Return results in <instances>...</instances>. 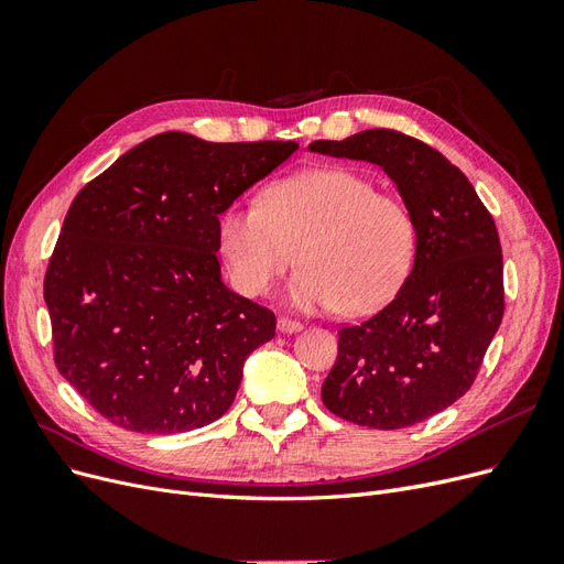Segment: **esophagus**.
Wrapping results in <instances>:
<instances>
[{"label": "esophagus", "instance_id": "34e87169", "mask_svg": "<svg viewBox=\"0 0 564 564\" xmlns=\"http://www.w3.org/2000/svg\"><path fill=\"white\" fill-rule=\"evenodd\" d=\"M301 327H303V324H301L299 319L284 317V315H280V317H278V329H280L282 334H294V332H301Z\"/></svg>", "mask_w": 564, "mask_h": 564}]
</instances>
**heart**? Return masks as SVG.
Wrapping results in <instances>:
<instances>
[{
    "label": "heart",
    "instance_id": "b5f03b06",
    "mask_svg": "<svg viewBox=\"0 0 564 564\" xmlns=\"http://www.w3.org/2000/svg\"><path fill=\"white\" fill-rule=\"evenodd\" d=\"M216 235L232 286L251 299L265 296L299 259L286 289L299 311H377L395 296L416 253L406 204L346 169L275 181L261 202L230 204Z\"/></svg>",
    "mask_w": 564,
    "mask_h": 564
}]
</instances>
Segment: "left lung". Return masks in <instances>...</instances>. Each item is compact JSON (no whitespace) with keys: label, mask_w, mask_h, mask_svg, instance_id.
Segmentation results:
<instances>
[{"label":"left lung","mask_w":564,"mask_h":564,"mask_svg":"<svg viewBox=\"0 0 564 564\" xmlns=\"http://www.w3.org/2000/svg\"><path fill=\"white\" fill-rule=\"evenodd\" d=\"M311 150L383 166L416 220L412 272L377 315L338 329V357L322 383L332 414L406 429L466 395L499 329L497 226L464 172L402 131L367 129Z\"/></svg>","instance_id":"obj_1"}]
</instances>
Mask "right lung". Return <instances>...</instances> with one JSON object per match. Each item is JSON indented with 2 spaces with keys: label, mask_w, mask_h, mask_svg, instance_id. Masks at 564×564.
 I'll use <instances>...</instances> for the list:
<instances>
[{
  "label": "right lung",
  "mask_w": 564,
  "mask_h": 564,
  "mask_svg": "<svg viewBox=\"0 0 564 564\" xmlns=\"http://www.w3.org/2000/svg\"><path fill=\"white\" fill-rule=\"evenodd\" d=\"M296 148L166 131L77 193L44 301L56 369L100 416L174 435L228 412L275 313L220 282L218 216Z\"/></svg>",
  "instance_id": "add662e5"
}]
</instances>
